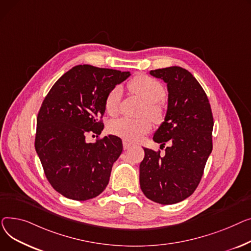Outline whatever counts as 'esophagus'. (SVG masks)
Instances as JSON below:
<instances>
[{"instance_id":"1","label":"esophagus","mask_w":251,"mask_h":251,"mask_svg":"<svg viewBox=\"0 0 251 251\" xmlns=\"http://www.w3.org/2000/svg\"><path fill=\"white\" fill-rule=\"evenodd\" d=\"M123 145H124V149H125V150H127L128 148H130V147H131V144H130L129 142L126 141V140L123 141Z\"/></svg>"}]
</instances>
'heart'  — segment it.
I'll use <instances>...</instances> for the list:
<instances>
[{
  "instance_id": "b5f03b06",
  "label": "heart",
  "mask_w": 251,
  "mask_h": 251,
  "mask_svg": "<svg viewBox=\"0 0 251 251\" xmlns=\"http://www.w3.org/2000/svg\"><path fill=\"white\" fill-rule=\"evenodd\" d=\"M128 88L146 103L143 113L148 115L155 123L161 122L164 112L158 102L165 96L163 86L148 76L140 75L128 83ZM121 97L122 88L120 86L113 87L108 92L104 103L105 110L108 114L114 115L119 110ZM150 129L151 122L147 117H141V119L120 117L108 125V130L111 134L127 141H137Z\"/></svg>"
}]
</instances>
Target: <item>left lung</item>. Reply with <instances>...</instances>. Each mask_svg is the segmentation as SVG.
Masks as SVG:
<instances>
[{
  "instance_id": "1",
  "label": "left lung",
  "mask_w": 251,
  "mask_h": 251,
  "mask_svg": "<svg viewBox=\"0 0 251 251\" xmlns=\"http://www.w3.org/2000/svg\"><path fill=\"white\" fill-rule=\"evenodd\" d=\"M167 84V110L153 140L164 147V156L144 148L140 185L149 200L179 202L194 194L212 153L213 114L209 99L197 79L180 67L150 71Z\"/></svg>"
}]
</instances>
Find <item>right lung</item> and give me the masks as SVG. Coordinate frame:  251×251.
Masks as SVG:
<instances>
[{"label": "right lung", "mask_w": 251, "mask_h": 251, "mask_svg": "<svg viewBox=\"0 0 251 251\" xmlns=\"http://www.w3.org/2000/svg\"><path fill=\"white\" fill-rule=\"evenodd\" d=\"M129 76V72L79 65L65 73L44 98L35 150L48 180L64 197L87 201L107 186L123 142L113 135L95 143L85 139L87 132L101 134L106 95Z\"/></svg>", "instance_id": "1"}]
</instances>
